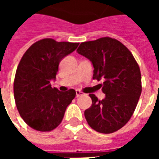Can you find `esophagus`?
Masks as SVG:
<instances>
[{
	"label": "esophagus",
	"instance_id": "34e87169",
	"mask_svg": "<svg viewBox=\"0 0 159 159\" xmlns=\"http://www.w3.org/2000/svg\"><path fill=\"white\" fill-rule=\"evenodd\" d=\"M83 92H81V91H79V90H76V97L77 98V97L81 96V95H83Z\"/></svg>",
	"mask_w": 159,
	"mask_h": 159
}]
</instances>
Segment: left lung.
Here are the masks:
<instances>
[{
    "instance_id": "left-lung-1",
    "label": "left lung",
    "mask_w": 159,
    "mask_h": 159,
    "mask_svg": "<svg viewBox=\"0 0 159 159\" xmlns=\"http://www.w3.org/2000/svg\"><path fill=\"white\" fill-rule=\"evenodd\" d=\"M76 52L93 66V78L106 93L104 100L89 94L92 106L84 111L93 129L111 134L123 128L132 117L140 99L142 86L140 67L129 49L111 37L82 42Z\"/></svg>"
}]
</instances>
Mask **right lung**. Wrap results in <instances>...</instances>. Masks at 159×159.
<instances>
[{
	"mask_svg": "<svg viewBox=\"0 0 159 159\" xmlns=\"http://www.w3.org/2000/svg\"><path fill=\"white\" fill-rule=\"evenodd\" d=\"M78 42L44 38L27 49L16 70L13 93L20 117L33 129L52 131L59 126L76 91L60 92L52 88L61 59L72 52Z\"/></svg>",
	"mask_w": 159,
	"mask_h": 159,
	"instance_id": "obj_1",
	"label": "right lung"
}]
</instances>
